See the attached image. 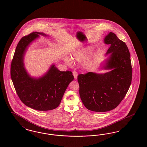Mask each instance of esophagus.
Wrapping results in <instances>:
<instances>
[{
	"instance_id": "1",
	"label": "esophagus",
	"mask_w": 147,
	"mask_h": 147,
	"mask_svg": "<svg viewBox=\"0 0 147 147\" xmlns=\"http://www.w3.org/2000/svg\"><path fill=\"white\" fill-rule=\"evenodd\" d=\"M73 74L74 77V79H77V76H78V73H77L76 71H73Z\"/></svg>"
}]
</instances>
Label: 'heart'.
I'll return each instance as SVG.
<instances>
[{
  "instance_id": "1",
  "label": "heart",
  "mask_w": 147,
  "mask_h": 147,
  "mask_svg": "<svg viewBox=\"0 0 147 147\" xmlns=\"http://www.w3.org/2000/svg\"><path fill=\"white\" fill-rule=\"evenodd\" d=\"M93 49V48L92 47L88 46L84 49H82L81 50L77 51L72 55V59L79 62H84L86 61L90 55L91 54ZM65 61L68 65H71V61L70 60V59L66 58Z\"/></svg>"
}]
</instances>
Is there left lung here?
I'll list each match as a JSON object with an SVG mask.
<instances>
[{
    "label": "left lung",
    "instance_id": "left-lung-1",
    "mask_svg": "<svg viewBox=\"0 0 147 147\" xmlns=\"http://www.w3.org/2000/svg\"><path fill=\"white\" fill-rule=\"evenodd\" d=\"M104 42L110 47L107 54L104 74L88 72L78 76L79 94L84 106L91 111H109L121 103L125 96L132 80L131 62L130 52L125 42L110 32Z\"/></svg>",
    "mask_w": 147,
    "mask_h": 147
}]
</instances>
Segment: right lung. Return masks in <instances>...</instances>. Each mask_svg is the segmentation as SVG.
<instances>
[{"label":"right lung","mask_w":147,"mask_h":147,"mask_svg":"<svg viewBox=\"0 0 147 147\" xmlns=\"http://www.w3.org/2000/svg\"><path fill=\"white\" fill-rule=\"evenodd\" d=\"M39 35L33 32L19 41L11 65V77L16 92L26 106L38 111L55 109L61 102L69 84L74 79L71 71H61L52 65L44 76L36 79L27 73L23 58L27 47Z\"/></svg>","instance_id":"obj_1"}]
</instances>
